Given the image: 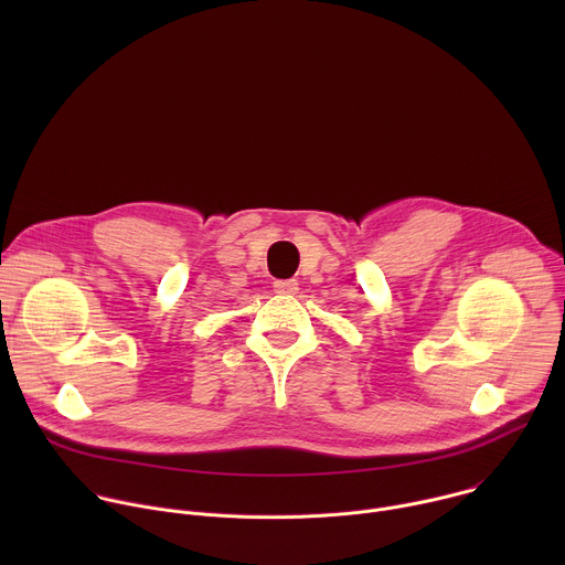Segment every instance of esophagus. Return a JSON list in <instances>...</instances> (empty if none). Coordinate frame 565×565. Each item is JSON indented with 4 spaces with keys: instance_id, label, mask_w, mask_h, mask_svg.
<instances>
[{
    "instance_id": "obj_1",
    "label": "esophagus",
    "mask_w": 565,
    "mask_h": 565,
    "mask_svg": "<svg viewBox=\"0 0 565 565\" xmlns=\"http://www.w3.org/2000/svg\"><path fill=\"white\" fill-rule=\"evenodd\" d=\"M275 290L279 295H295L299 290V284H297V279H277Z\"/></svg>"
}]
</instances>
